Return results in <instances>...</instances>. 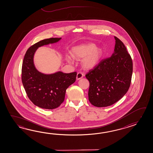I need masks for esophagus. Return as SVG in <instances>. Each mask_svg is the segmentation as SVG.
I'll use <instances>...</instances> for the list:
<instances>
[{"label": "esophagus", "mask_w": 153, "mask_h": 153, "mask_svg": "<svg viewBox=\"0 0 153 153\" xmlns=\"http://www.w3.org/2000/svg\"><path fill=\"white\" fill-rule=\"evenodd\" d=\"M84 76V73H81V72H78L77 73V75H76V79H80L81 78H82Z\"/></svg>", "instance_id": "obj_1"}]
</instances>
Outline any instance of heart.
Segmentation results:
<instances>
[{
  "mask_svg": "<svg viewBox=\"0 0 153 153\" xmlns=\"http://www.w3.org/2000/svg\"><path fill=\"white\" fill-rule=\"evenodd\" d=\"M103 55L102 48H96V45L92 42L76 46L72 49L71 52L73 59L76 60L84 59L82 61V65L86 69L92 68L97 65ZM66 59L68 62H72V59L69 57Z\"/></svg>",
  "mask_w": 153,
  "mask_h": 153,
  "instance_id": "obj_1",
  "label": "heart"
}]
</instances>
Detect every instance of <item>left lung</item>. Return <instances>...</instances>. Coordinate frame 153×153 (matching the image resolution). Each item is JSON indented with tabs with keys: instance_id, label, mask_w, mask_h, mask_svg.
Instances as JSON below:
<instances>
[{
	"instance_id": "left-lung-1",
	"label": "left lung",
	"mask_w": 153,
	"mask_h": 153,
	"mask_svg": "<svg viewBox=\"0 0 153 153\" xmlns=\"http://www.w3.org/2000/svg\"><path fill=\"white\" fill-rule=\"evenodd\" d=\"M114 53L102 59L85 75L90 82L88 100L97 107L114 104L130 88L133 63L124 43L114 36Z\"/></svg>"
}]
</instances>
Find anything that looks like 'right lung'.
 <instances>
[{
  "mask_svg": "<svg viewBox=\"0 0 153 153\" xmlns=\"http://www.w3.org/2000/svg\"><path fill=\"white\" fill-rule=\"evenodd\" d=\"M61 38H51L40 40L26 51L22 66V82L28 97L33 103L44 109H53L65 100V91L75 81L77 73L57 72L45 75L38 72L33 63V56L40 46L57 42Z\"/></svg>",
  "mask_w": 153,
  "mask_h": 153,
  "instance_id": "add662e5",
  "label": "right lung"
}]
</instances>
